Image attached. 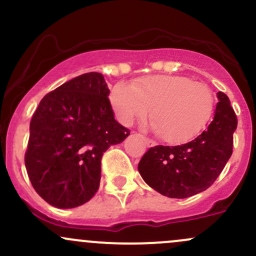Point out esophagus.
Returning a JSON list of instances; mask_svg holds the SVG:
<instances>
[{
  "label": "esophagus",
  "instance_id": "34e87169",
  "mask_svg": "<svg viewBox=\"0 0 256 256\" xmlns=\"http://www.w3.org/2000/svg\"><path fill=\"white\" fill-rule=\"evenodd\" d=\"M144 140H145V144H146L149 148H152V146H155V145H156V142H152V140H150L148 138H144Z\"/></svg>",
  "mask_w": 256,
  "mask_h": 256
}]
</instances>
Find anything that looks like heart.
<instances>
[{
	"label": "heart",
	"instance_id": "obj_1",
	"mask_svg": "<svg viewBox=\"0 0 256 256\" xmlns=\"http://www.w3.org/2000/svg\"><path fill=\"white\" fill-rule=\"evenodd\" d=\"M110 102L123 124L149 118L154 130L168 144H183L200 133L210 120L215 98L208 85L186 76H151L130 85L117 83Z\"/></svg>",
	"mask_w": 256,
	"mask_h": 256
}]
</instances>
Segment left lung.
I'll return each mask as SVG.
<instances>
[{"instance_id":"1","label":"left lung","mask_w":256,"mask_h":256,"mask_svg":"<svg viewBox=\"0 0 256 256\" xmlns=\"http://www.w3.org/2000/svg\"><path fill=\"white\" fill-rule=\"evenodd\" d=\"M214 120L200 136L178 146L150 148L138 171L148 186L168 198L184 199L206 190L232 155L237 117L230 98L217 92Z\"/></svg>"}]
</instances>
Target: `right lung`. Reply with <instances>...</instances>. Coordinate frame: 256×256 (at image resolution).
I'll use <instances>...</instances> for the list:
<instances>
[{"instance_id": "add662e5", "label": "right lung", "mask_w": 256, "mask_h": 256, "mask_svg": "<svg viewBox=\"0 0 256 256\" xmlns=\"http://www.w3.org/2000/svg\"><path fill=\"white\" fill-rule=\"evenodd\" d=\"M108 95L102 74L85 73L46 95L32 114L26 172L54 208L89 202L100 186L104 152L130 134L114 120Z\"/></svg>"}]
</instances>
